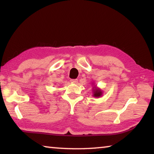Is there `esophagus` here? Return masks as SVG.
I'll list each match as a JSON object with an SVG mask.
<instances>
[{
	"label": "esophagus",
	"instance_id": "1",
	"mask_svg": "<svg viewBox=\"0 0 154 154\" xmlns=\"http://www.w3.org/2000/svg\"><path fill=\"white\" fill-rule=\"evenodd\" d=\"M78 82L77 79H71V82L74 83H77Z\"/></svg>",
	"mask_w": 154,
	"mask_h": 154
}]
</instances>
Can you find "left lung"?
<instances>
[{
	"label": "left lung",
	"mask_w": 154,
	"mask_h": 154,
	"mask_svg": "<svg viewBox=\"0 0 154 154\" xmlns=\"http://www.w3.org/2000/svg\"><path fill=\"white\" fill-rule=\"evenodd\" d=\"M93 88H92V92H93V96L94 97L96 98H99L101 97L103 94V92L102 91V90L100 88H98L96 85H93Z\"/></svg>",
	"instance_id": "1"
}]
</instances>
